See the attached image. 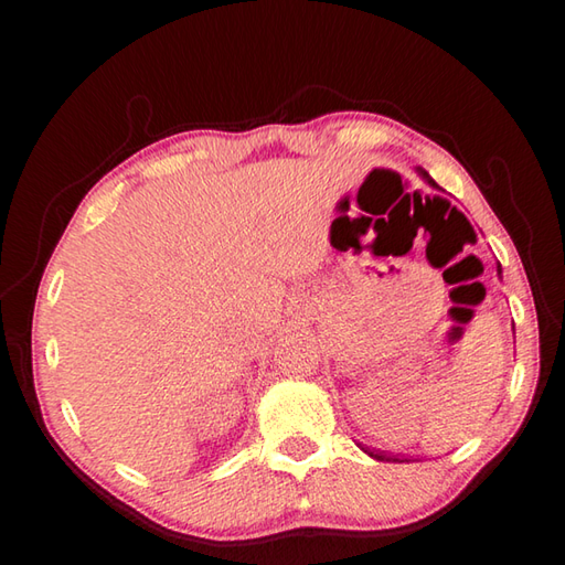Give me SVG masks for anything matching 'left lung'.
<instances>
[{
    "mask_svg": "<svg viewBox=\"0 0 565 565\" xmlns=\"http://www.w3.org/2000/svg\"><path fill=\"white\" fill-rule=\"evenodd\" d=\"M418 174L425 179V182L428 184H433L435 186V182L430 179V174L425 172V169H418ZM499 273H502V268H499ZM366 455H371L374 457V460H381V462H398V457H393V455H386V452H381V450H364Z\"/></svg>",
    "mask_w": 565,
    "mask_h": 565,
    "instance_id": "1",
    "label": "left lung"
}]
</instances>
